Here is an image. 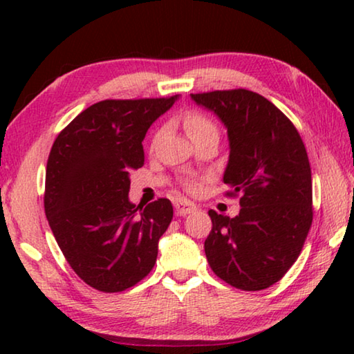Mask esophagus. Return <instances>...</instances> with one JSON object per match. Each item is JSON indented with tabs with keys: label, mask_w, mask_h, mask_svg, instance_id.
<instances>
[{
	"label": "esophagus",
	"mask_w": 354,
	"mask_h": 354,
	"mask_svg": "<svg viewBox=\"0 0 354 354\" xmlns=\"http://www.w3.org/2000/svg\"><path fill=\"white\" fill-rule=\"evenodd\" d=\"M175 209H176V215H187L196 211V206L190 201H178L175 203Z\"/></svg>",
	"instance_id": "obj_1"
}]
</instances>
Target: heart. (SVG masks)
I'll use <instances>...</instances> for the list:
<instances>
[{
	"mask_svg": "<svg viewBox=\"0 0 354 354\" xmlns=\"http://www.w3.org/2000/svg\"><path fill=\"white\" fill-rule=\"evenodd\" d=\"M183 127L190 140H194L196 137H200L206 133H218V129L215 127L212 120L198 111H190L185 113L183 118ZM185 187L192 190L196 187V184L194 181H187L185 183Z\"/></svg>",
	"mask_w": 354,
	"mask_h": 354,
	"instance_id": "b5f03b06",
	"label": "heart"
}]
</instances>
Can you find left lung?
Returning <instances> with one entry per match:
<instances>
[{"label":"left lung","instance_id":"8db88e82","mask_svg":"<svg viewBox=\"0 0 354 354\" xmlns=\"http://www.w3.org/2000/svg\"><path fill=\"white\" fill-rule=\"evenodd\" d=\"M217 113L230 139L223 181L241 198L234 218L209 211L205 253L212 272L241 290H262L298 259L313 225V176L293 123L262 95L232 88L192 93Z\"/></svg>","mask_w":354,"mask_h":354}]
</instances>
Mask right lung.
<instances>
[{
    "mask_svg": "<svg viewBox=\"0 0 354 354\" xmlns=\"http://www.w3.org/2000/svg\"><path fill=\"white\" fill-rule=\"evenodd\" d=\"M178 100H104L65 127L46 162L44 205L59 248L84 283L123 292L153 270L173 218L170 200L129 201V173L145 162L142 140Z\"/></svg>",
    "mask_w": 354,
    "mask_h": 354,
    "instance_id": "obj_1",
    "label": "right lung"
}]
</instances>
